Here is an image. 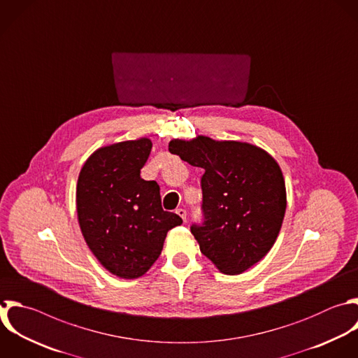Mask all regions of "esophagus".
<instances>
[{"label": "esophagus", "instance_id": "34e87169", "mask_svg": "<svg viewBox=\"0 0 358 358\" xmlns=\"http://www.w3.org/2000/svg\"><path fill=\"white\" fill-rule=\"evenodd\" d=\"M176 214H178L183 221H186V215H187V214H186V210H185V208H178V210H176Z\"/></svg>", "mask_w": 358, "mask_h": 358}]
</instances>
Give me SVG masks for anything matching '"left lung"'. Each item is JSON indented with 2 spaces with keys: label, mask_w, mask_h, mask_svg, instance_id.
I'll list each match as a JSON object with an SVG mask.
<instances>
[{
  "label": "left lung",
  "mask_w": 358,
  "mask_h": 358,
  "mask_svg": "<svg viewBox=\"0 0 358 358\" xmlns=\"http://www.w3.org/2000/svg\"><path fill=\"white\" fill-rule=\"evenodd\" d=\"M169 152L204 171V221L190 227L201 253L229 275L262 260L278 236L287 207L275 159L256 145L206 136L172 140Z\"/></svg>",
  "instance_id": "left-lung-1"
}]
</instances>
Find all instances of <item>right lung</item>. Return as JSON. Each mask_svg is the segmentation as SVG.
I'll use <instances>...</instances> for the list:
<instances>
[{
  "mask_svg": "<svg viewBox=\"0 0 358 358\" xmlns=\"http://www.w3.org/2000/svg\"><path fill=\"white\" fill-rule=\"evenodd\" d=\"M150 138L116 143L96 150L77 183L81 232L99 263L120 278L145 274L159 257L166 234L182 218L161 206L159 186L140 176Z\"/></svg>",
  "mask_w": 358,
  "mask_h": 358,
  "instance_id": "add662e5",
  "label": "right lung"
}]
</instances>
